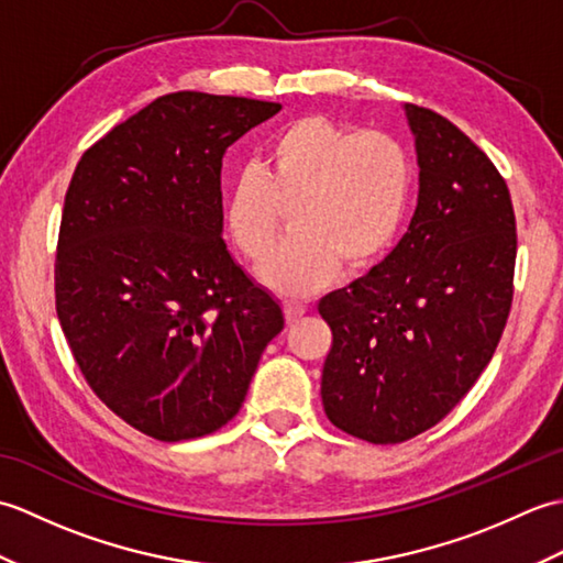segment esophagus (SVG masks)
<instances>
[{
    "mask_svg": "<svg viewBox=\"0 0 563 563\" xmlns=\"http://www.w3.org/2000/svg\"><path fill=\"white\" fill-rule=\"evenodd\" d=\"M283 312H285V319H288V324H292V321H297L307 312V307L302 302L288 300V302H283Z\"/></svg>",
    "mask_w": 563,
    "mask_h": 563,
    "instance_id": "esophagus-1",
    "label": "esophagus"
}]
</instances>
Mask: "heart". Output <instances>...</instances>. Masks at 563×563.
I'll return each mask as SVG.
<instances>
[{
	"instance_id": "obj_1",
	"label": "heart",
	"mask_w": 563,
	"mask_h": 563,
	"mask_svg": "<svg viewBox=\"0 0 563 563\" xmlns=\"http://www.w3.org/2000/svg\"><path fill=\"white\" fill-rule=\"evenodd\" d=\"M413 194L404 142L327 115H302L268 137L254 169L234 176L224 198V232L251 263H263L288 210L292 234L261 268L283 295H309L333 273H357L387 254Z\"/></svg>"
}]
</instances>
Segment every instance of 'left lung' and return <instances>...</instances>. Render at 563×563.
Segmentation results:
<instances>
[{
    "instance_id": "obj_1",
    "label": "left lung",
    "mask_w": 563,
    "mask_h": 563,
    "mask_svg": "<svg viewBox=\"0 0 563 563\" xmlns=\"http://www.w3.org/2000/svg\"><path fill=\"white\" fill-rule=\"evenodd\" d=\"M418 206L391 254L327 295L321 401L343 433L375 445L440 423L494 357L512 305L516 212L506 178L448 118L406 103Z\"/></svg>"
}]
</instances>
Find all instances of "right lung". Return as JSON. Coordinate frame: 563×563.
Returning a JSON list of instances; mask_svg holds the SVG:
<instances>
[{
  "label": "right lung",
  "instance_id": "right-lung-1",
  "mask_svg": "<svg viewBox=\"0 0 563 563\" xmlns=\"http://www.w3.org/2000/svg\"><path fill=\"white\" fill-rule=\"evenodd\" d=\"M280 103L176 91L81 154L65 194L55 309L93 394L162 442L239 413L283 309L222 239V157Z\"/></svg>",
  "mask_w": 563,
  "mask_h": 563
}]
</instances>
